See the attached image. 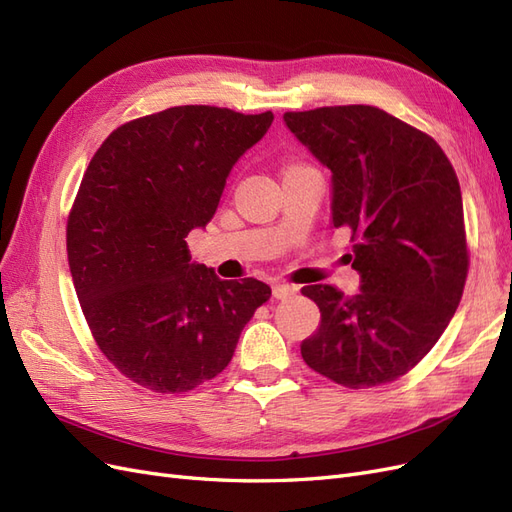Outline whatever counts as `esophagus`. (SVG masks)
Wrapping results in <instances>:
<instances>
[{
  "label": "esophagus",
  "mask_w": 512,
  "mask_h": 512,
  "mask_svg": "<svg viewBox=\"0 0 512 512\" xmlns=\"http://www.w3.org/2000/svg\"><path fill=\"white\" fill-rule=\"evenodd\" d=\"M297 292V286H292V284H273V297L275 299H290L292 294Z\"/></svg>",
  "instance_id": "34e87169"
}]
</instances>
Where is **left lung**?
I'll return each mask as SVG.
<instances>
[{"label": "left lung", "instance_id": "obj_1", "mask_svg": "<svg viewBox=\"0 0 512 512\" xmlns=\"http://www.w3.org/2000/svg\"><path fill=\"white\" fill-rule=\"evenodd\" d=\"M288 130L331 170V224L352 232L361 292H301L320 307L303 339L318 374L365 389L393 382L438 342L468 277L463 203L440 145L376 106L286 113Z\"/></svg>", "mask_w": 512, "mask_h": 512}]
</instances>
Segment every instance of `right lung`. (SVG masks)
Returning a JSON list of instances; mask_svg holds the SVG:
<instances>
[{"label": "right lung", "instance_id": "obj_1", "mask_svg": "<svg viewBox=\"0 0 512 512\" xmlns=\"http://www.w3.org/2000/svg\"><path fill=\"white\" fill-rule=\"evenodd\" d=\"M273 113L173 106L123 123L91 158L68 218V262L96 344L123 376L185 393L230 363L271 288L226 282L192 262L243 153Z\"/></svg>", "mask_w": 512, "mask_h": 512}]
</instances>
